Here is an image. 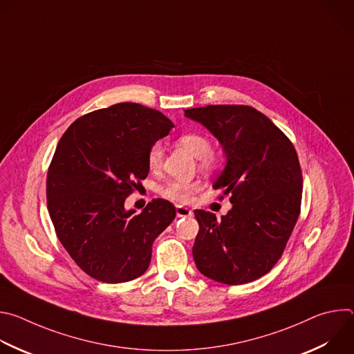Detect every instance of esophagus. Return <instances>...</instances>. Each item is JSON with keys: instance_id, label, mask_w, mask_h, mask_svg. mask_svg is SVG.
Masks as SVG:
<instances>
[{"instance_id": "34e87169", "label": "esophagus", "mask_w": 354, "mask_h": 354, "mask_svg": "<svg viewBox=\"0 0 354 354\" xmlns=\"http://www.w3.org/2000/svg\"><path fill=\"white\" fill-rule=\"evenodd\" d=\"M192 214H193L192 210L187 209V207H183V206H178L176 207V216L178 217H190Z\"/></svg>"}]
</instances>
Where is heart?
Here are the masks:
<instances>
[{
	"mask_svg": "<svg viewBox=\"0 0 354 354\" xmlns=\"http://www.w3.org/2000/svg\"><path fill=\"white\" fill-rule=\"evenodd\" d=\"M179 142L186 149H189L196 158H200V165L205 169H214L218 165V160L210 154L212 142L205 134L186 133L179 137ZM162 156H164L162 145L160 142H156L149 148V153H148L149 167L151 168L160 167L162 162ZM192 192H193V185L180 182V180H172L167 185L164 194L165 197L174 201H178V203H185V201L190 200Z\"/></svg>",
	"mask_w": 354,
	"mask_h": 354,
	"instance_id": "obj_1",
	"label": "heart"
}]
</instances>
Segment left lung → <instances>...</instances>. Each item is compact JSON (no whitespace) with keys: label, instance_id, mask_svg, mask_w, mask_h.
I'll list each match as a JSON object with an SVG mask.
<instances>
[{"label":"left lung","instance_id":"obj_1","mask_svg":"<svg viewBox=\"0 0 354 354\" xmlns=\"http://www.w3.org/2000/svg\"><path fill=\"white\" fill-rule=\"evenodd\" d=\"M221 144L225 167L214 189L231 194L232 209L194 210L198 234L193 259L201 274L245 284L266 274L280 259L299 216L302 175L295 148L259 111L239 105L186 109Z\"/></svg>","mask_w":354,"mask_h":354}]
</instances>
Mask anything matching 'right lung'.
<instances>
[{
	"mask_svg": "<svg viewBox=\"0 0 354 354\" xmlns=\"http://www.w3.org/2000/svg\"><path fill=\"white\" fill-rule=\"evenodd\" d=\"M174 123L140 104H116L77 119L47 172V210L57 238L91 277L111 284L140 277L156 238L176 210L156 198L141 213L124 200L149 171L148 153Z\"/></svg>",
	"mask_w": 354,
	"mask_h": 354,
	"instance_id": "obj_1",
	"label": "right lung"
}]
</instances>
